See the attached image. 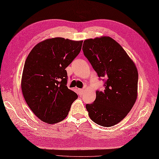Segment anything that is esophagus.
<instances>
[{
  "label": "esophagus",
  "mask_w": 159,
  "mask_h": 159,
  "mask_svg": "<svg viewBox=\"0 0 159 159\" xmlns=\"http://www.w3.org/2000/svg\"><path fill=\"white\" fill-rule=\"evenodd\" d=\"M78 91H79V95H82L83 92L84 91V89H79Z\"/></svg>",
  "instance_id": "esophagus-1"
}]
</instances>
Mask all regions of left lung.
Masks as SVG:
<instances>
[{
  "label": "left lung",
  "mask_w": 159,
  "mask_h": 159,
  "mask_svg": "<svg viewBox=\"0 0 159 159\" xmlns=\"http://www.w3.org/2000/svg\"><path fill=\"white\" fill-rule=\"evenodd\" d=\"M84 55L99 77L106 79L103 91L86 109L90 118L104 127L123 120L138 96V73L135 64L116 41L108 36L84 41Z\"/></svg>",
  "instance_id": "1"
}]
</instances>
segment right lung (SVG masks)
<instances>
[{"instance_id":"right-lung-1","label":"right lung","mask_w":159,"mask_h":159,"mask_svg":"<svg viewBox=\"0 0 159 159\" xmlns=\"http://www.w3.org/2000/svg\"><path fill=\"white\" fill-rule=\"evenodd\" d=\"M83 41L63 38L39 42L24 65L21 90L27 104L39 120L54 124L66 117L78 95L67 86L65 70L78 56Z\"/></svg>"}]
</instances>
